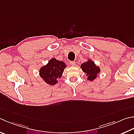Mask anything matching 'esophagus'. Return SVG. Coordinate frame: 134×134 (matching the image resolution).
I'll return each mask as SVG.
<instances>
[{
    "instance_id": "1",
    "label": "esophagus",
    "mask_w": 134,
    "mask_h": 134,
    "mask_svg": "<svg viewBox=\"0 0 134 134\" xmlns=\"http://www.w3.org/2000/svg\"><path fill=\"white\" fill-rule=\"evenodd\" d=\"M70 64H71L72 66H74V65H75V62H73V61H70Z\"/></svg>"
}]
</instances>
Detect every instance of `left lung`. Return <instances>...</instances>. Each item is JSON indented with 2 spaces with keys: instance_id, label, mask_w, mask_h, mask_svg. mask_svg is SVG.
<instances>
[{
  "instance_id": "1",
  "label": "left lung",
  "mask_w": 134,
  "mask_h": 134,
  "mask_svg": "<svg viewBox=\"0 0 134 134\" xmlns=\"http://www.w3.org/2000/svg\"><path fill=\"white\" fill-rule=\"evenodd\" d=\"M81 68L83 72L88 76V80L92 81L97 77V75L100 71V69L94 64V63L91 60H88L81 65Z\"/></svg>"
}]
</instances>
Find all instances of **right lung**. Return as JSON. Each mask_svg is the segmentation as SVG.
Masks as SVG:
<instances>
[{
	"label": "right lung",
	"mask_w": 134,
	"mask_h": 134,
	"mask_svg": "<svg viewBox=\"0 0 134 134\" xmlns=\"http://www.w3.org/2000/svg\"><path fill=\"white\" fill-rule=\"evenodd\" d=\"M65 67L64 62L52 59L47 65L41 68L40 75L46 82L53 86L57 83L58 79L62 77Z\"/></svg>",
	"instance_id": "obj_1"
}]
</instances>
